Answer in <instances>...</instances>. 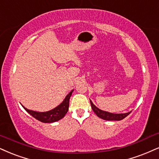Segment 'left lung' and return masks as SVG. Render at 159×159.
I'll return each mask as SVG.
<instances>
[{
	"label": "left lung",
	"instance_id": "8db88e82",
	"mask_svg": "<svg viewBox=\"0 0 159 159\" xmlns=\"http://www.w3.org/2000/svg\"><path fill=\"white\" fill-rule=\"evenodd\" d=\"M90 102H91V108L93 111L98 117L99 118L104 119V120H107V121H120L121 119H125V117L127 116L130 113H131V111L128 113H109L107 112V111H102V110L99 109L97 107H96L93 103L92 102V101L90 99Z\"/></svg>",
	"mask_w": 159,
	"mask_h": 159
}]
</instances>
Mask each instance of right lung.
Here are the masks:
<instances>
[{
    "mask_svg": "<svg viewBox=\"0 0 159 159\" xmlns=\"http://www.w3.org/2000/svg\"><path fill=\"white\" fill-rule=\"evenodd\" d=\"M73 91L74 90H72L66 96L63 102L60 105H59L55 108L49 111H46V112H38V111H31V110L25 108L23 105L22 106L29 114L32 115L34 118L38 119V121H41V122L52 123L54 122V121H57L60 119L63 118L65 115L66 114V113L68 112V107H69V99Z\"/></svg>",
    "mask_w": 159,
    "mask_h": 159,
    "instance_id": "right-lung-1",
    "label": "right lung"
}]
</instances>
